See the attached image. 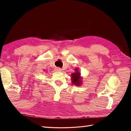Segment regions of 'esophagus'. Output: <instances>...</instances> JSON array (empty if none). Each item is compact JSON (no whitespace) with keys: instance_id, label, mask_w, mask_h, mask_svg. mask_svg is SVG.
Listing matches in <instances>:
<instances>
[{"instance_id":"obj_1","label":"esophagus","mask_w":131,"mask_h":131,"mask_svg":"<svg viewBox=\"0 0 131 131\" xmlns=\"http://www.w3.org/2000/svg\"><path fill=\"white\" fill-rule=\"evenodd\" d=\"M55 70L56 71V72H61V69L59 68H55Z\"/></svg>"}]
</instances>
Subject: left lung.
Instances as JSON below:
<instances>
[{"mask_svg":"<svg viewBox=\"0 0 131 131\" xmlns=\"http://www.w3.org/2000/svg\"><path fill=\"white\" fill-rule=\"evenodd\" d=\"M74 73H73L71 74V79H72V84H74L76 86H79L81 85L82 84V81H81V77L80 76V73L79 72V70L77 69H75Z\"/></svg>","mask_w":131,"mask_h":131,"instance_id":"left-lung-1","label":"left lung"}]
</instances>
